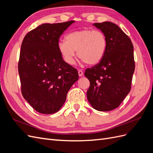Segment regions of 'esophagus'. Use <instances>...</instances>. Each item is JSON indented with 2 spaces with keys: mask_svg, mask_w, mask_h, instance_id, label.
Instances as JSON below:
<instances>
[{
  "mask_svg": "<svg viewBox=\"0 0 153 153\" xmlns=\"http://www.w3.org/2000/svg\"><path fill=\"white\" fill-rule=\"evenodd\" d=\"M78 75H79V76H82L83 75V71L81 70V69H79V70L78 71Z\"/></svg>",
  "mask_w": 153,
  "mask_h": 153,
  "instance_id": "34e87169",
  "label": "esophagus"
}]
</instances>
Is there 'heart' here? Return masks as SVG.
<instances>
[{
    "instance_id": "1",
    "label": "heart",
    "mask_w": 153,
    "mask_h": 153,
    "mask_svg": "<svg viewBox=\"0 0 153 153\" xmlns=\"http://www.w3.org/2000/svg\"><path fill=\"white\" fill-rule=\"evenodd\" d=\"M58 48L68 64L74 63L75 51L83 62L94 66L103 59L107 48V39L103 32L91 29L73 31L66 36V41L58 43Z\"/></svg>"
}]
</instances>
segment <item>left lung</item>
Wrapping results in <instances>:
<instances>
[{"instance_id":"left-lung-1","label":"left lung","mask_w":153,"mask_h":153,"mask_svg":"<svg viewBox=\"0 0 153 153\" xmlns=\"http://www.w3.org/2000/svg\"><path fill=\"white\" fill-rule=\"evenodd\" d=\"M93 25L105 34L107 48L103 59L85 71L90 82L87 97L94 109L106 112L117 108L131 90L135 68L133 46L130 38L114 23Z\"/></svg>"}]
</instances>
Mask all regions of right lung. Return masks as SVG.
<instances>
[{"mask_svg":"<svg viewBox=\"0 0 153 153\" xmlns=\"http://www.w3.org/2000/svg\"><path fill=\"white\" fill-rule=\"evenodd\" d=\"M74 22L43 24L23 39L18 61L22 94L41 114L61 109L78 79L77 70L64 61L58 48L60 37Z\"/></svg>","mask_w":153,"mask_h":153,"instance_id":"obj_1","label":"right lung"}]
</instances>
